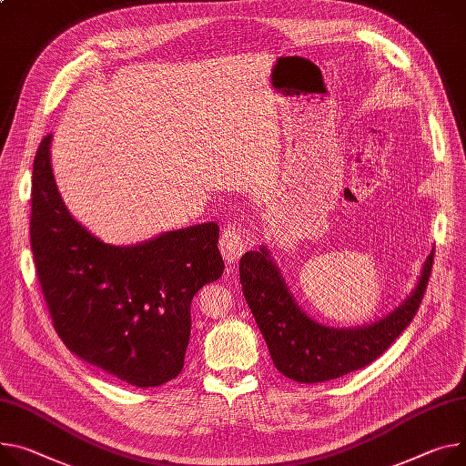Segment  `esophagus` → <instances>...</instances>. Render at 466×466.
I'll return each mask as SVG.
<instances>
[{"instance_id": "1", "label": "esophagus", "mask_w": 466, "mask_h": 466, "mask_svg": "<svg viewBox=\"0 0 466 466\" xmlns=\"http://www.w3.org/2000/svg\"><path fill=\"white\" fill-rule=\"evenodd\" d=\"M248 242L238 226H228L220 237V252L228 265H235L246 252Z\"/></svg>"}]
</instances>
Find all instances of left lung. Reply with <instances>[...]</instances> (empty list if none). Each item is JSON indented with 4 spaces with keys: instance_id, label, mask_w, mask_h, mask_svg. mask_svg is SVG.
<instances>
[{
    "instance_id": "left-lung-1",
    "label": "left lung",
    "mask_w": 466,
    "mask_h": 466,
    "mask_svg": "<svg viewBox=\"0 0 466 466\" xmlns=\"http://www.w3.org/2000/svg\"><path fill=\"white\" fill-rule=\"evenodd\" d=\"M433 268V252L421 267L412 293L371 325L334 329L320 325L295 300L267 246L242 256L238 272L244 299L267 341L279 373L315 384L362 370L410 325Z\"/></svg>"
}]
</instances>
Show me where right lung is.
Segmentation results:
<instances>
[{"label":"right lung","mask_w":466,"mask_h":466,"mask_svg":"<svg viewBox=\"0 0 466 466\" xmlns=\"http://www.w3.org/2000/svg\"><path fill=\"white\" fill-rule=\"evenodd\" d=\"M52 134L35 155L31 249L54 329L84 362L137 388L183 371L190 304L224 274L214 222L130 246L95 237L68 212L52 171Z\"/></svg>","instance_id":"add662e5"}]
</instances>
